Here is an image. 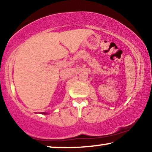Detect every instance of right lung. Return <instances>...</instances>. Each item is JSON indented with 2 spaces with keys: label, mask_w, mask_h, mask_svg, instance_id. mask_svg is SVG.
<instances>
[{
  "label": "right lung",
  "mask_w": 152,
  "mask_h": 152,
  "mask_svg": "<svg viewBox=\"0 0 152 152\" xmlns=\"http://www.w3.org/2000/svg\"><path fill=\"white\" fill-rule=\"evenodd\" d=\"M42 114H46V113H44V112H42Z\"/></svg>",
  "instance_id": "add662e5"
}]
</instances>
